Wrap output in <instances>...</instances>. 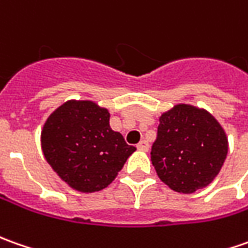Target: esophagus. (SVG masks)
Here are the masks:
<instances>
[{
  "label": "esophagus",
  "instance_id": "obj_1",
  "mask_svg": "<svg viewBox=\"0 0 248 248\" xmlns=\"http://www.w3.org/2000/svg\"><path fill=\"white\" fill-rule=\"evenodd\" d=\"M137 150L147 152V151L150 150V144H148V141H145V140L140 141V142L137 144Z\"/></svg>",
  "mask_w": 248,
  "mask_h": 248
}]
</instances>
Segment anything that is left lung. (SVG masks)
<instances>
[{"instance_id":"1","label":"left lung","mask_w":248,"mask_h":248,"mask_svg":"<svg viewBox=\"0 0 248 248\" xmlns=\"http://www.w3.org/2000/svg\"><path fill=\"white\" fill-rule=\"evenodd\" d=\"M228 154L224 127L204 108L175 104L159 116L151 160L173 191L193 193L216 178Z\"/></svg>"}]
</instances>
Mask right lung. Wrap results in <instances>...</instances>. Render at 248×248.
Masks as SVG:
<instances>
[{"instance_id":"1","label":"right lung","mask_w":248,"mask_h":248,"mask_svg":"<svg viewBox=\"0 0 248 248\" xmlns=\"http://www.w3.org/2000/svg\"><path fill=\"white\" fill-rule=\"evenodd\" d=\"M46 162L78 192L107 188L136 151L109 126V112L90 100H68L47 116L41 132Z\"/></svg>"}]
</instances>
